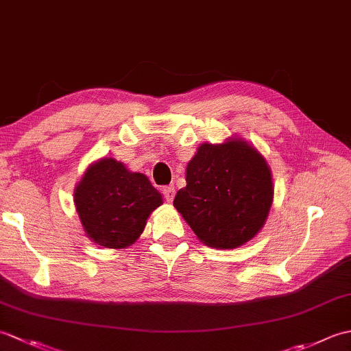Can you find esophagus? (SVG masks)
I'll list each match as a JSON object with an SVG mask.
<instances>
[{"label": "esophagus", "mask_w": 351, "mask_h": 351, "mask_svg": "<svg viewBox=\"0 0 351 351\" xmlns=\"http://www.w3.org/2000/svg\"><path fill=\"white\" fill-rule=\"evenodd\" d=\"M161 193H162V196H164V199L167 200V202L170 204L171 200H173V197H175V187H162V190H161Z\"/></svg>", "instance_id": "esophagus-1"}]
</instances>
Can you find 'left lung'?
<instances>
[{
	"mask_svg": "<svg viewBox=\"0 0 351 351\" xmlns=\"http://www.w3.org/2000/svg\"><path fill=\"white\" fill-rule=\"evenodd\" d=\"M185 181L173 206L210 247L235 249L265 225L274 191L271 170L243 138L200 145Z\"/></svg>",
	"mask_w": 351,
	"mask_h": 351,
	"instance_id": "left-lung-1",
	"label": "left lung"
}]
</instances>
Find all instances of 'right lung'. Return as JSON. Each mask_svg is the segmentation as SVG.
Here are the masks:
<instances>
[{
  "label": "right lung",
  "instance_id": "obj_1",
  "mask_svg": "<svg viewBox=\"0 0 351 351\" xmlns=\"http://www.w3.org/2000/svg\"><path fill=\"white\" fill-rule=\"evenodd\" d=\"M86 235L107 249L137 241L151 213L162 204L158 190L143 173H134L114 158L88 166L73 193Z\"/></svg>",
  "mask_w": 351,
  "mask_h": 351
}]
</instances>
